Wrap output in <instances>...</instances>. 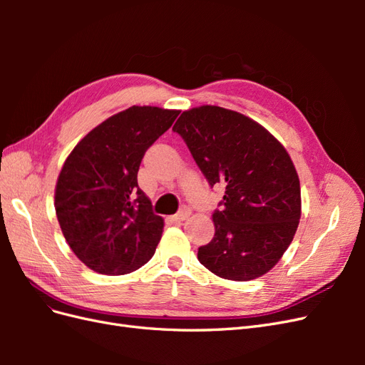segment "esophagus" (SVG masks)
Returning a JSON list of instances; mask_svg holds the SVG:
<instances>
[{
    "label": "esophagus",
    "instance_id": "esophagus-1",
    "mask_svg": "<svg viewBox=\"0 0 365 365\" xmlns=\"http://www.w3.org/2000/svg\"><path fill=\"white\" fill-rule=\"evenodd\" d=\"M190 213H192V210L189 207H182L178 213L172 216V220L173 222H182V220H185L190 216Z\"/></svg>",
    "mask_w": 365,
    "mask_h": 365
}]
</instances>
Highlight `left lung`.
<instances>
[{
    "mask_svg": "<svg viewBox=\"0 0 365 365\" xmlns=\"http://www.w3.org/2000/svg\"><path fill=\"white\" fill-rule=\"evenodd\" d=\"M173 132L208 185L225 189L213 212L215 237L197 260L222 279L267 274L294 239L302 215L300 181L288 152L256 121L220 106L184 111Z\"/></svg>",
    "mask_w": 365,
    "mask_h": 365,
    "instance_id": "obj_1",
    "label": "left lung"
}]
</instances>
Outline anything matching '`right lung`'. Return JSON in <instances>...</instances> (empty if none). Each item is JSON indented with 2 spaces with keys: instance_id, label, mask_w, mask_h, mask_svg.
<instances>
[{
  "instance_id": "right-lung-1",
  "label": "right lung",
  "mask_w": 365,
  "mask_h": 365,
  "mask_svg": "<svg viewBox=\"0 0 365 365\" xmlns=\"http://www.w3.org/2000/svg\"><path fill=\"white\" fill-rule=\"evenodd\" d=\"M180 111L130 106L82 138L65 161L54 207L63 237L88 268L121 275L153 256L164 220L138 187L146 150Z\"/></svg>"
}]
</instances>
